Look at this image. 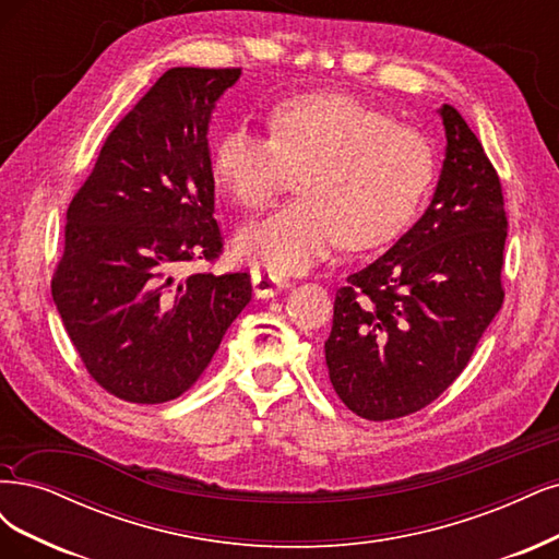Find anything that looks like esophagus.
<instances>
[{"instance_id":"34e87169","label":"esophagus","mask_w":559,"mask_h":559,"mask_svg":"<svg viewBox=\"0 0 559 559\" xmlns=\"http://www.w3.org/2000/svg\"><path fill=\"white\" fill-rule=\"evenodd\" d=\"M288 286V280L277 277L273 273H263V271H254L252 273V288L257 298H273L280 292Z\"/></svg>"}]
</instances>
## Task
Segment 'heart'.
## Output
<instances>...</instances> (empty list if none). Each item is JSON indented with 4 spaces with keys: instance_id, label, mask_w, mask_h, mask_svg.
<instances>
[{
    "instance_id": "1",
    "label": "heart",
    "mask_w": 559,
    "mask_h": 559,
    "mask_svg": "<svg viewBox=\"0 0 559 559\" xmlns=\"http://www.w3.org/2000/svg\"><path fill=\"white\" fill-rule=\"evenodd\" d=\"M271 139L230 127L213 152L217 182L242 207H263L298 173L300 199L238 230L236 252L273 275L310 271L344 240L365 249L412 222L435 178L420 131L349 94H300L267 115Z\"/></svg>"
}]
</instances>
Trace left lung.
<instances>
[{
  "mask_svg": "<svg viewBox=\"0 0 559 559\" xmlns=\"http://www.w3.org/2000/svg\"><path fill=\"white\" fill-rule=\"evenodd\" d=\"M444 164L426 213L335 296L325 365L340 400L368 420L414 414L465 370L502 307L507 213L484 145L439 110Z\"/></svg>",
  "mask_w": 559,
  "mask_h": 559,
  "instance_id": "8db88e82",
  "label": "left lung"
}]
</instances>
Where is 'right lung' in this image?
<instances>
[{
  "mask_svg": "<svg viewBox=\"0 0 559 559\" xmlns=\"http://www.w3.org/2000/svg\"><path fill=\"white\" fill-rule=\"evenodd\" d=\"M238 79L168 69L110 131L67 210L52 300L92 379L120 400L182 395L252 300L247 273L178 277L222 252L207 129Z\"/></svg>",
  "mask_w": 559,
  "mask_h": 559,
  "instance_id": "obj_1",
  "label": "right lung"
}]
</instances>
